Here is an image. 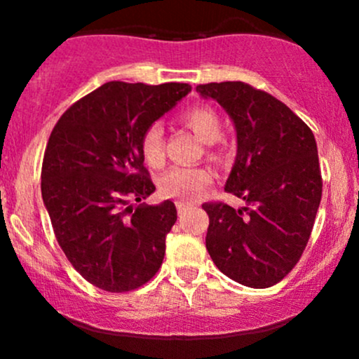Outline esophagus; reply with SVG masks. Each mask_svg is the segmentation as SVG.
Here are the masks:
<instances>
[{"mask_svg":"<svg viewBox=\"0 0 359 359\" xmlns=\"http://www.w3.org/2000/svg\"><path fill=\"white\" fill-rule=\"evenodd\" d=\"M189 209H191V208H189V205H185V204H182V203H177V212H179L180 217H182L184 214L189 211Z\"/></svg>","mask_w":359,"mask_h":359,"instance_id":"esophagus-1","label":"esophagus"}]
</instances>
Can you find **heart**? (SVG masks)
I'll return each instance as SVG.
<instances>
[{"mask_svg": "<svg viewBox=\"0 0 359 359\" xmlns=\"http://www.w3.org/2000/svg\"><path fill=\"white\" fill-rule=\"evenodd\" d=\"M182 121L204 143H216L224 133V123L211 106H194L182 114ZM142 154L147 163L160 165L163 162V130L158 123L148 126L142 137ZM212 182V174L205 167H174L160 177V192L180 203L199 199Z\"/></svg>", "mask_w": 359, "mask_h": 359, "instance_id": "1", "label": "heart"}]
</instances>
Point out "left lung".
Returning <instances> with one entry per match:
<instances>
[{
	"label": "left lung",
	"instance_id": "1",
	"mask_svg": "<svg viewBox=\"0 0 359 359\" xmlns=\"http://www.w3.org/2000/svg\"><path fill=\"white\" fill-rule=\"evenodd\" d=\"M233 119L238 151L226 192L234 209L205 203V248L226 277L251 288L275 285L297 265L323 196L314 133L288 106L245 82L196 88Z\"/></svg>",
	"mask_w": 359,
	"mask_h": 359
}]
</instances>
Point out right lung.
<instances>
[{"label":"right lung","instance_id":"right-lung-1","mask_svg":"<svg viewBox=\"0 0 359 359\" xmlns=\"http://www.w3.org/2000/svg\"><path fill=\"white\" fill-rule=\"evenodd\" d=\"M191 89L106 82L53 126L42 165L43 204L65 257L97 288L135 290L162 265L177 209L172 201L140 204L155 192L142 137Z\"/></svg>","mask_w":359,"mask_h":359}]
</instances>
